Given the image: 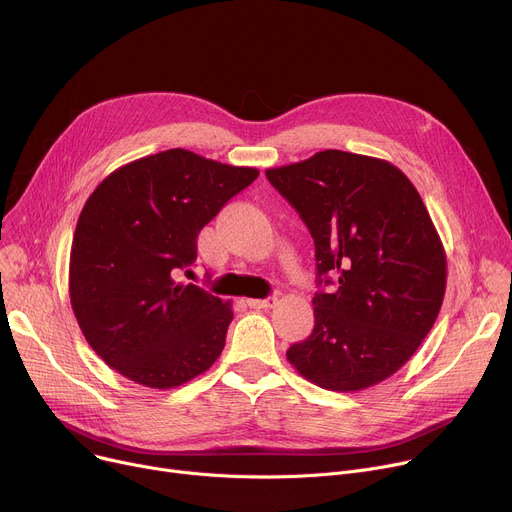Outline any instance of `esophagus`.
Here are the masks:
<instances>
[{"label":"esophagus","instance_id":"obj_1","mask_svg":"<svg viewBox=\"0 0 512 512\" xmlns=\"http://www.w3.org/2000/svg\"><path fill=\"white\" fill-rule=\"evenodd\" d=\"M247 304H249V308H255V310H271L277 304V298L269 296L265 300H247Z\"/></svg>","mask_w":512,"mask_h":512}]
</instances>
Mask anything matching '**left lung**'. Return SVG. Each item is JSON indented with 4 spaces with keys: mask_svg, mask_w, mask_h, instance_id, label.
I'll use <instances>...</instances> for the list:
<instances>
[{
    "mask_svg": "<svg viewBox=\"0 0 512 512\" xmlns=\"http://www.w3.org/2000/svg\"><path fill=\"white\" fill-rule=\"evenodd\" d=\"M265 176L314 239L318 285H338L316 291L314 330L287 360L330 391L385 381L429 334L446 294V253L419 192L393 164L340 150Z\"/></svg>",
    "mask_w": 512,
    "mask_h": 512,
    "instance_id": "obj_1",
    "label": "left lung"
}]
</instances>
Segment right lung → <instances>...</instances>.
<instances>
[{"mask_svg": "<svg viewBox=\"0 0 512 512\" xmlns=\"http://www.w3.org/2000/svg\"><path fill=\"white\" fill-rule=\"evenodd\" d=\"M257 176L176 148L121 166L89 196L70 249V304L119 375L172 389L221 356L231 302L176 275L190 273L200 229Z\"/></svg>", "mask_w": 512, "mask_h": 512, "instance_id": "obj_1", "label": "right lung"}]
</instances>
